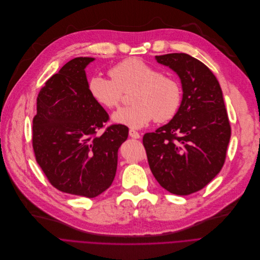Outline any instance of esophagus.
<instances>
[{
  "mask_svg": "<svg viewBox=\"0 0 260 260\" xmlns=\"http://www.w3.org/2000/svg\"><path fill=\"white\" fill-rule=\"evenodd\" d=\"M129 135H130L131 138H133V139H140V138H141L140 133H139L138 131L133 130V129H130V130H129Z\"/></svg>",
  "mask_w": 260,
  "mask_h": 260,
  "instance_id": "1",
  "label": "esophagus"
}]
</instances>
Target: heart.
<instances>
[{"label":"heart","mask_w":260,"mask_h":260,"mask_svg":"<svg viewBox=\"0 0 260 260\" xmlns=\"http://www.w3.org/2000/svg\"><path fill=\"white\" fill-rule=\"evenodd\" d=\"M111 78L100 75L89 80L93 100L106 109L117 108L123 93L132 92L130 107L113 114L115 122L142 128L151 120L166 122L174 118L182 104V86L172 76L160 74L141 58H127L110 70Z\"/></svg>","instance_id":"heart-1"}]
</instances>
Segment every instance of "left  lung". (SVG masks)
Wrapping results in <instances>:
<instances>
[{
  "label": "left lung",
  "instance_id": "obj_1",
  "mask_svg": "<svg viewBox=\"0 0 260 260\" xmlns=\"http://www.w3.org/2000/svg\"><path fill=\"white\" fill-rule=\"evenodd\" d=\"M181 79L183 98L177 115L143 144L158 184L186 196L202 189L223 167L231 125L220 84L204 63L184 53L155 56Z\"/></svg>",
  "mask_w": 260,
  "mask_h": 260
}]
</instances>
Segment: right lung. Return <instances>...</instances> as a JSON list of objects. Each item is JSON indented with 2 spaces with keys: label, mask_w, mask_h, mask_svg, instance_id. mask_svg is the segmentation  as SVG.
<instances>
[{
  "label": "right lung",
  "mask_w": 260,
  "mask_h": 260,
  "mask_svg": "<svg viewBox=\"0 0 260 260\" xmlns=\"http://www.w3.org/2000/svg\"><path fill=\"white\" fill-rule=\"evenodd\" d=\"M93 60L74 58L54 74L37 97L32 119L36 160L48 182L60 191L86 198L111 186L118 148L129 131L120 123L105 127L109 114L90 95L84 72Z\"/></svg>",
  "instance_id": "1"
}]
</instances>
